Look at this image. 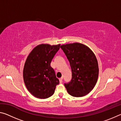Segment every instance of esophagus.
<instances>
[{
    "label": "esophagus",
    "mask_w": 121,
    "mask_h": 121,
    "mask_svg": "<svg viewBox=\"0 0 121 121\" xmlns=\"http://www.w3.org/2000/svg\"><path fill=\"white\" fill-rule=\"evenodd\" d=\"M62 79H63V77H61V78H60V79H59V81H60V83H62Z\"/></svg>",
    "instance_id": "1"
}]
</instances>
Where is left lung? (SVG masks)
I'll return each mask as SVG.
<instances>
[{
    "label": "left lung",
    "mask_w": 121,
    "mask_h": 121,
    "mask_svg": "<svg viewBox=\"0 0 121 121\" xmlns=\"http://www.w3.org/2000/svg\"><path fill=\"white\" fill-rule=\"evenodd\" d=\"M70 63L72 78L65 83L69 95L81 97L87 95L95 86L99 75L95 56L85 45L74 43L60 46Z\"/></svg>",
    "instance_id": "left-lung-1"
}]
</instances>
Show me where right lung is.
I'll return each mask as SVG.
<instances>
[{
	"instance_id": "add662e5",
	"label": "right lung",
	"mask_w": 121,
	"mask_h": 121,
	"mask_svg": "<svg viewBox=\"0 0 121 121\" xmlns=\"http://www.w3.org/2000/svg\"><path fill=\"white\" fill-rule=\"evenodd\" d=\"M60 46V44L39 45L26 58L23 72L24 82L34 97L46 99L54 94L59 80L50 64Z\"/></svg>"
}]
</instances>
